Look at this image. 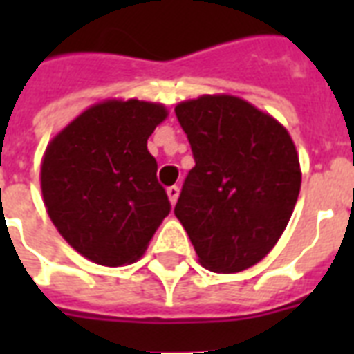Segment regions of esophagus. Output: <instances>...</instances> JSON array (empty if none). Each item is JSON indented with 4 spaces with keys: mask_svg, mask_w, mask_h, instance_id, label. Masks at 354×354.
Listing matches in <instances>:
<instances>
[{
    "mask_svg": "<svg viewBox=\"0 0 354 354\" xmlns=\"http://www.w3.org/2000/svg\"><path fill=\"white\" fill-rule=\"evenodd\" d=\"M167 196L171 200V204H176L178 196H180V187L178 185H171V187H167Z\"/></svg>",
    "mask_w": 354,
    "mask_h": 354,
    "instance_id": "1",
    "label": "esophagus"
}]
</instances>
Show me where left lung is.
Here are the masks:
<instances>
[{"instance_id": "obj_1", "label": "left lung", "mask_w": 354, "mask_h": 354, "mask_svg": "<svg viewBox=\"0 0 354 354\" xmlns=\"http://www.w3.org/2000/svg\"><path fill=\"white\" fill-rule=\"evenodd\" d=\"M174 112L194 158L174 215L204 268L242 272L268 255L290 221L301 187L294 141L233 95H202Z\"/></svg>"}]
</instances>
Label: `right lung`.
Masks as SVG:
<instances>
[{"mask_svg":"<svg viewBox=\"0 0 354 354\" xmlns=\"http://www.w3.org/2000/svg\"><path fill=\"white\" fill-rule=\"evenodd\" d=\"M167 110L110 99L88 108L47 145L40 182L47 215L80 255L102 266L138 261L171 202L147 139Z\"/></svg>","mask_w":354,"mask_h":354,"instance_id":"add662e5","label":"right lung"}]
</instances>
